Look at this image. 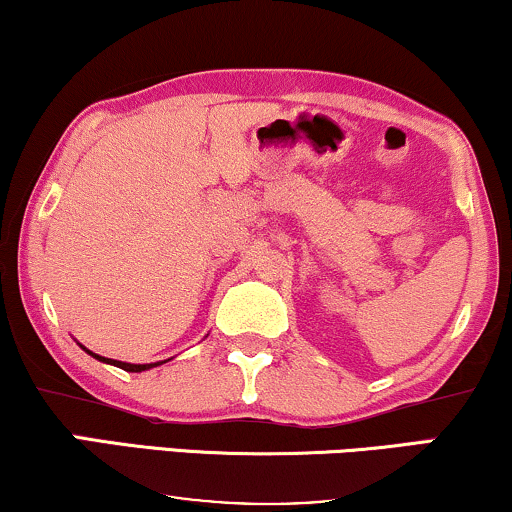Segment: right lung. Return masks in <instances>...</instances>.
Instances as JSON below:
<instances>
[{"label": "right lung", "mask_w": 512, "mask_h": 512, "mask_svg": "<svg viewBox=\"0 0 512 512\" xmlns=\"http://www.w3.org/2000/svg\"><path fill=\"white\" fill-rule=\"evenodd\" d=\"M83 349H86V347H83ZM88 354H93V352H88ZM93 356H95V359L104 361V363H111V366H118V368L128 370V373H142V370H149L153 366H160V363H123V361H114V359H104V356H97V354H93Z\"/></svg>", "instance_id": "add662e5"}]
</instances>
